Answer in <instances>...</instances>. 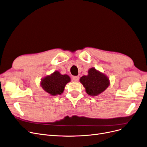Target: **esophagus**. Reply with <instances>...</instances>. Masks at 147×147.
<instances>
[{
  "mask_svg": "<svg viewBox=\"0 0 147 147\" xmlns=\"http://www.w3.org/2000/svg\"><path fill=\"white\" fill-rule=\"evenodd\" d=\"M72 80L74 82H78L79 81V76H74L72 78Z\"/></svg>",
  "mask_w": 147,
  "mask_h": 147,
  "instance_id": "esophagus-1",
  "label": "esophagus"
}]
</instances>
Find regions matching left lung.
<instances>
[{"instance_id":"8db88e82","label":"left lung","mask_w":147,"mask_h":147,"mask_svg":"<svg viewBox=\"0 0 147 147\" xmlns=\"http://www.w3.org/2000/svg\"><path fill=\"white\" fill-rule=\"evenodd\" d=\"M80 81L85 88L86 93L92 96L99 95L110 85L108 76L94 67L89 69L88 75L81 76Z\"/></svg>"}]
</instances>
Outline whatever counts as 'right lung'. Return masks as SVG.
I'll return each mask as SVG.
<instances>
[{"label":"right lung","instance_id":"right-lung-1","mask_svg":"<svg viewBox=\"0 0 147 147\" xmlns=\"http://www.w3.org/2000/svg\"><path fill=\"white\" fill-rule=\"evenodd\" d=\"M70 81L71 78L68 75H61L60 72L55 71L41 79L40 85L45 92L54 96L63 93L66 85Z\"/></svg>","mask_w":147,"mask_h":147}]
</instances>
